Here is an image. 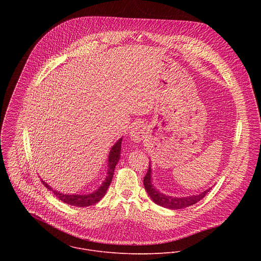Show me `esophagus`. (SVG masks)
Here are the masks:
<instances>
[{
    "label": "esophagus",
    "instance_id": "esophagus-1",
    "mask_svg": "<svg viewBox=\"0 0 261 261\" xmlns=\"http://www.w3.org/2000/svg\"><path fill=\"white\" fill-rule=\"evenodd\" d=\"M144 133H145L144 126L142 124H135L131 129L130 135H131V138L135 142H139L142 139V137L144 136Z\"/></svg>",
    "mask_w": 261,
    "mask_h": 261
}]
</instances>
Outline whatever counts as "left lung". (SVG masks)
<instances>
[{
    "label": "left lung",
    "mask_w": 261,
    "mask_h": 261,
    "mask_svg": "<svg viewBox=\"0 0 261 261\" xmlns=\"http://www.w3.org/2000/svg\"><path fill=\"white\" fill-rule=\"evenodd\" d=\"M151 173H152V169H151V165H150L148 166L145 176L143 177V185H144V188H145L148 196L152 198V200L156 204L170 208V210H179V208H184V207L190 206L192 204H195L196 202L201 200L212 189V188H210V189L201 192L198 195H191V196H187V197L167 196L163 193H160L157 189L154 188V186L152 185Z\"/></svg>",
    "instance_id": "8db88e82"
}]
</instances>
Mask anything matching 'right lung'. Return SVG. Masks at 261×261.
Masks as SVG:
<instances>
[{
  "label": "right lung",
  "mask_w": 261,
  "mask_h": 261,
  "mask_svg": "<svg viewBox=\"0 0 261 261\" xmlns=\"http://www.w3.org/2000/svg\"><path fill=\"white\" fill-rule=\"evenodd\" d=\"M122 139H119L115 145L111 148L109 152V156H108V170H107V175L105 180L103 181V184L100 186V187L92 192L91 194H85V195H80V194H63L61 192H58L56 190H54L51 187L47 184H45L43 180V184L45 185V187L47 189H49L50 191H53V193L63 202L70 204V205H75V206H80V207H84V206H89L92 204L97 203L98 201H100V199L105 195L109 185L113 180V176H114V171L116 168V165L118 164L120 157H121V146H122Z\"/></svg>",
  "instance_id": "add662e5"
}]
</instances>
